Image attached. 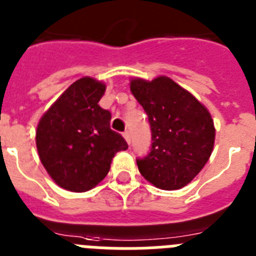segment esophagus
<instances>
[{"instance_id": "obj_1", "label": "esophagus", "mask_w": 256, "mask_h": 256, "mask_svg": "<svg viewBox=\"0 0 256 256\" xmlns=\"http://www.w3.org/2000/svg\"><path fill=\"white\" fill-rule=\"evenodd\" d=\"M122 135H124V138H125V140L128 142V144H130V143H131V134H130V131L126 130L125 132H124V134H122Z\"/></svg>"}]
</instances>
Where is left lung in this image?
Listing matches in <instances>:
<instances>
[{"label":"left lung","mask_w":256,"mask_h":256,"mask_svg":"<svg viewBox=\"0 0 256 256\" xmlns=\"http://www.w3.org/2000/svg\"><path fill=\"white\" fill-rule=\"evenodd\" d=\"M131 92L148 116L152 144L136 158L146 180L165 190H180L210 158L215 139L210 113L168 77L132 80Z\"/></svg>","instance_id":"left-lung-1"}]
</instances>
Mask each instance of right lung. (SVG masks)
Returning <instances> with one entry per match:
<instances>
[{
	"mask_svg": "<svg viewBox=\"0 0 256 256\" xmlns=\"http://www.w3.org/2000/svg\"><path fill=\"white\" fill-rule=\"evenodd\" d=\"M106 85L90 77L72 84L42 116L36 144L52 180L70 192H86L106 176L110 162L128 150L121 134L110 128V110L99 100Z\"/></svg>",
	"mask_w": 256,
	"mask_h": 256,
	"instance_id": "obj_1",
	"label": "right lung"
}]
</instances>
